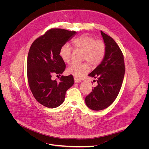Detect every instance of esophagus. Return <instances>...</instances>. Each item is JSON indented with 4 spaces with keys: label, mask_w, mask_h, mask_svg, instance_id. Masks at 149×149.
Returning <instances> with one entry per match:
<instances>
[{
    "label": "esophagus",
    "mask_w": 149,
    "mask_h": 149,
    "mask_svg": "<svg viewBox=\"0 0 149 149\" xmlns=\"http://www.w3.org/2000/svg\"><path fill=\"white\" fill-rule=\"evenodd\" d=\"M74 81L75 83H79V82H81V81L79 79H78L77 78H74Z\"/></svg>",
    "instance_id": "1"
}]
</instances>
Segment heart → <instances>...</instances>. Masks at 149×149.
<instances>
[{
  "label": "heart",
  "mask_w": 149,
  "mask_h": 149,
  "mask_svg": "<svg viewBox=\"0 0 149 149\" xmlns=\"http://www.w3.org/2000/svg\"><path fill=\"white\" fill-rule=\"evenodd\" d=\"M72 47L83 51L82 60H86L92 66H97L103 60L106 52L104 43L101 40H96L95 38L86 34L81 35L71 41ZM72 48L68 44H63L59 50V56L65 63H69L71 60ZM87 62L72 63L67 70L69 74L80 78L89 72L91 65Z\"/></svg>",
  "instance_id": "heart-1"
}]
</instances>
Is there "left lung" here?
Here are the masks:
<instances>
[{"instance_id": "left-lung-1", "label": "left lung", "mask_w": 149, "mask_h": 149, "mask_svg": "<svg viewBox=\"0 0 149 149\" xmlns=\"http://www.w3.org/2000/svg\"><path fill=\"white\" fill-rule=\"evenodd\" d=\"M106 47L102 63L88 75L97 78V85L85 97L87 106L93 110H102L116 99L122 86L125 66L123 53L115 40L101 31Z\"/></svg>"}]
</instances>
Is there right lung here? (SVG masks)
<instances>
[{
  "mask_svg": "<svg viewBox=\"0 0 149 149\" xmlns=\"http://www.w3.org/2000/svg\"><path fill=\"white\" fill-rule=\"evenodd\" d=\"M75 31L52 28L32 43L27 57L26 72L29 88L38 102L48 108H56L64 101L65 93L74 84L72 75L52 80L53 74L60 76L65 64L59 56L61 46L72 38Z\"/></svg>",
  "mask_w": 149,
  "mask_h": 149,
  "instance_id": "obj_1",
  "label": "right lung"
}]
</instances>
